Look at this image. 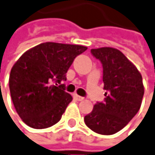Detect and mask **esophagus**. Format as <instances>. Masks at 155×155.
Listing matches in <instances>:
<instances>
[{"label": "esophagus", "instance_id": "esophagus-1", "mask_svg": "<svg viewBox=\"0 0 155 155\" xmlns=\"http://www.w3.org/2000/svg\"><path fill=\"white\" fill-rule=\"evenodd\" d=\"M73 97L76 99V100H78V101H83L84 99V97L80 96V95H78V94H74V95H73Z\"/></svg>", "mask_w": 155, "mask_h": 155}]
</instances>
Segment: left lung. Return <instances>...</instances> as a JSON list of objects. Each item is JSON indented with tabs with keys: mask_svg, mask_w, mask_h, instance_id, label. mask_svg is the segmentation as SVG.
<instances>
[{
	"mask_svg": "<svg viewBox=\"0 0 155 155\" xmlns=\"http://www.w3.org/2000/svg\"><path fill=\"white\" fill-rule=\"evenodd\" d=\"M103 67L106 90L103 102H96L84 117L86 126L102 135H112L122 130L138 113L144 94L142 77L137 68L118 49H91Z\"/></svg>",
	"mask_w": 155,
	"mask_h": 155,
	"instance_id": "left-lung-1",
	"label": "left lung"
}]
</instances>
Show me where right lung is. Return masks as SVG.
I'll list each match as a JSON object with an SVG mask.
<instances>
[{
  "instance_id": "right-lung-1",
  "label": "right lung",
  "mask_w": 155,
  "mask_h": 155,
  "mask_svg": "<svg viewBox=\"0 0 155 155\" xmlns=\"http://www.w3.org/2000/svg\"><path fill=\"white\" fill-rule=\"evenodd\" d=\"M87 49L79 45L47 42L24 53L11 70L9 87L19 117L34 129L61 120L72 100L65 92L66 73L74 59Z\"/></svg>"
}]
</instances>
